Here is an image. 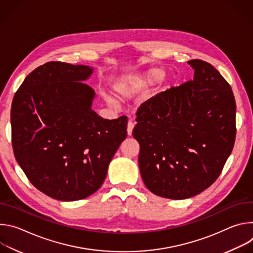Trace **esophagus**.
I'll use <instances>...</instances> for the list:
<instances>
[{
    "mask_svg": "<svg viewBox=\"0 0 253 253\" xmlns=\"http://www.w3.org/2000/svg\"><path fill=\"white\" fill-rule=\"evenodd\" d=\"M134 126H135V124H134L132 121H129V122H128V125H127V134H128L129 136L132 135Z\"/></svg>",
    "mask_w": 253,
    "mask_h": 253,
    "instance_id": "1",
    "label": "esophagus"
}]
</instances>
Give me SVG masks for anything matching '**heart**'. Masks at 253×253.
I'll list each match as a JSON object with an SVG mask.
<instances>
[{
  "instance_id": "obj_1",
  "label": "heart",
  "mask_w": 253,
  "mask_h": 253,
  "mask_svg": "<svg viewBox=\"0 0 253 253\" xmlns=\"http://www.w3.org/2000/svg\"><path fill=\"white\" fill-rule=\"evenodd\" d=\"M165 76V70L162 68H152L139 75H128L117 79L113 84V90L120 96L128 97L132 96L144 88L152 86L163 79ZM169 84V81H163L161 90H165ZM105 101L113 106L115 101L110 96H106Z\"/></svg>"
}]
</instances>
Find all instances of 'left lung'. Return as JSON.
Listing matches in <instances>:
<instances>
[{
    "label": "left lung",
    "instance_id": "8db88e82",
    "mask_svg": "<svg viewBox=\"0 0 253 253\" xmlns=\"http://www.w3.org/2000/svg\"><path fill=\"white\" fill-rule=\"evenodd\" d=\"M187 63L193 80L143 103L133 129L144 184L174 200L193 197L218 178L236 134L230 85L209 63Z\"/></svg>",
    "mask_w": 253,
    "mask_h": 253
}]
</instances>
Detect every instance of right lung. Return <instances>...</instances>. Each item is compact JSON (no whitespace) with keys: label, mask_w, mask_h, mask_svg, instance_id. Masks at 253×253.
<instances>
[{"label":"right lung","mask_w":253,"mask_h":253,"mask_svg":"<svg viewBox=\"0 0 253 253\" xmlns=\"http://www.w3.org/2000/svg\"><path fill=\"white\" fill-rule=\"evenodd\" d=\"M94 68L49 62L30 73L11 110L17 162L30 182L61 201L84 199L103 184L127 136V117L108 120L92 110L86 85Z\"/></svg>","instance_id":"obj_1"}]
</instances>
